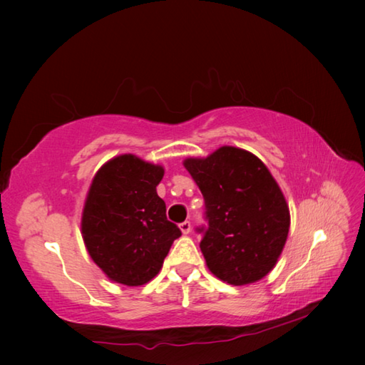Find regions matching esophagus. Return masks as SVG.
Segmentation results:
<instances>
[{
	"mask_svg": "<svg viewBox=\"0 0 365 365\" xmlns=\"http://www.w3.org/2000/svg\"><path fill=\"white\" fill-rule=\"evenodd\" d=\"M180 230H182V234H190V230H191V222L190 221H183V222H180Z\"/></svg>",
	"mask_w": 365,
	"mask_h": 365,
	"instance_id": "esophagus-1",
	"label": "esophagus"
}]
</instances>
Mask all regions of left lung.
<instances>
[{
  "mask_svg": "<svg viewBox=\"0 0 365 365\" xmlns=\"http://www.w3.org/2000/svg\"><path fill=\"white\" fill-rule=\"evenodd\" d=\"M183 165L204 196L207 226L196 230L202 234L199 246L208 269L230 285L267 276L290 227L289 205L267 166L229 145Z\"/></svg>",
  "mask_w": 365,
  "mask_h": 365,
  "instance_id": "1",
  "label": "left lung"
}]
</instances>
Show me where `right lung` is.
Here are the masks:
<instances>
[{
	"mask_svg": "<svg viewBox=\"0 0 365 365\" xmlns=\"http://www.w3.org/2000/svg\"><path fill=\"white\" fill-rule=\"evenodd\" d=\"M161 166L120 155L100 168L84 204L81 230L88 252L103 273L123 285H143L158 274L174 240L157 195Z\"/></svg>",
	"mask_w": 365,
	"mask_h": 365,
	"instance_id": "add662e5",
	"label": "right lung"
}]
</instances>
